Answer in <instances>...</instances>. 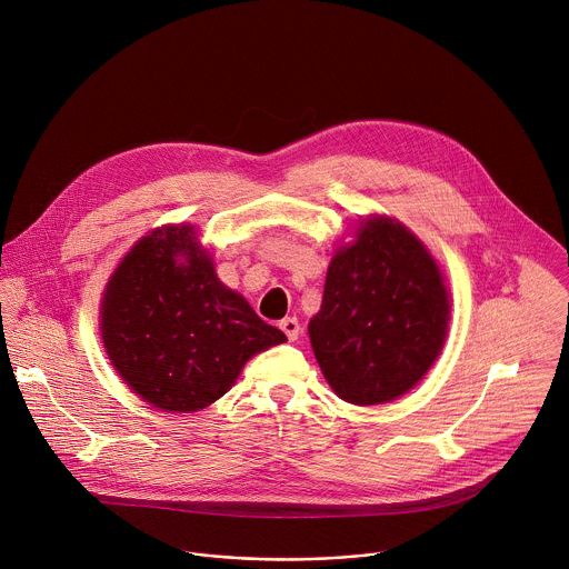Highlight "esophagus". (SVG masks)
Masks as SVG:
<instances>
[{"label": "esophagus", "instance_id": "obj_1", "mask_svg": "<svg viewBox=\"0 0 569 569\" xmlns=\"http://www.w3.org/2000/svg\"><path fill=\"white\" fill-rule=\"evenodd\" d=\"M279 329L288 336V340H297L299 338V321H297V317H283L279 321Z\"/></svg>", "mask_w": 569, "mask_h": 569}]
</instances>
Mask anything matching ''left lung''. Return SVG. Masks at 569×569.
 Segmentation results:
<instances>
[{
    "mask_svg": "<svg viewBox=\"0 0 569 569\" xmlns=\"http://www.w3.org/2000/svg\"><path fill=\"white\" fill-rule=\"evenodd\" d=\"M452 297L441 263L398 218L360 216L336 248L308 338L329 387L382 405L417 387L439 360Z\"/></svg>",
    "mask_w": 569,
    "mask_h": 569,
    "instance_id": "8db88e82",
    "label": "left lung"
}]
</instances>
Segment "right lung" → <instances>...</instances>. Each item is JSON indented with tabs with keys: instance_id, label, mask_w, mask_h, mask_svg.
Instances as JSON below:
<instances>
[{
	"instance_id": "obj_1",
	"label": "right lung",
	"mask_w": 569,
	"mask_h": 569,
	"mask_svg": "<svg viewBox=\"0 0 569 569\" xmlns=\"http://www.w3.org/2000/svg\"><path fill=\"white\" fill-rule=\"evenodd\" d=\"M99 331L117 376L169 415L209 408L250 358L288 340L218 279L191 222L154 227L123 254L101 295Z\"/></svg>"
}]
</instances>
